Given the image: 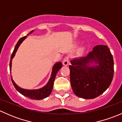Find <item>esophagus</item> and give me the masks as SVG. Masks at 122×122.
<instances>
[{
	"instance_id": "esophagus-1",
	"label": "esophagus",
	"mask_w": 122,
	"mask_h": 122,
	"mask_svg": "<svg viewBox=\"0 0 122 122\" xmlns=\"http://www.w3.org/2000/svg\"><path fill=\"white\" fill-rule=\"evenodd\" d=\"M63 65L65 66H67L68 65V63H69V57L68 56H66V57L64 58V59L63 60Z\"/></svg>"
}]
</instances>
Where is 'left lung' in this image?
Here are the masks:
<instances>
[{"label":"left lung","instance_id":"8db88e82","mask_svg":"<svg viewBox=\"0 0 122 122\" xmlns=\"http://www.w3.org/2000/svg\"><path fill=\"white\" fill-rule=\"evenodd\" d=\"M94 61L96 66H89ZM70 82L77 96L86 99H94L109 87L114 74V61L107 45H99L86 56L71 61Z\"/></svg>","mask_w":122,"mask_h":122}]
</instances>
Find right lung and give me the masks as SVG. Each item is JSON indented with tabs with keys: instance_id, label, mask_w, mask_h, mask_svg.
<instances>
[{
	"instance_id": "1",
	"label": "right lung",
	"mask_w": 122,
	"mask_h": 122,
	"mask_svg": "<svg viewBox=\"0 0 122 122\" xmlns=\"http://www.w3.org/2000/svg\"><path fill=\"white\" fill-rule=\"evenodd\" d=\"M33 32V30H32L30 33H32ZM26 38V36H25L23 37H22L18 41V42H17L16 45L15 47L14 50H13V52H12V55H11L10 57V71L11 70V67H12V60L13 59V58L14 57L15 54L17 50H18V47H19V45H20L22 41L24 40L25 38ZM62 64L61 62H57V63L55 64L53 68H52V72L51 74V77L50 78V80H49L48 83H47V84L45 86H44V87H42V88L38 90H25L23 88H20V87H18L16 84H15V83L14 82V81L12 79V83H13V86H14L15 88L16 89V90L18 92H19L20 94H22L24 96L27 97L29 98V99L32 100H41L43 99H45V98L47 97L48 96L50 95L51 92L52 90V88H53L54 86V82L55 80V77H56V74L57 73L58 71L60 70V69L62 67ZM12 77V76H11Z\"/></svg>"
}]
</instances>
